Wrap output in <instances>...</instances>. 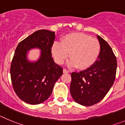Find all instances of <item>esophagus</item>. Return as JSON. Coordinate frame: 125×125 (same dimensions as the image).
I'll return each instance as SVG.
<instances>
[{
  "label": "esophagus",
  "mask_w": 125,
  "mask_h": 125,
  "mask_svg": "<svg viewBox=\"0 0 125 125\" xmlns=\"http://www.w3.org/2000/svg\"><path fill=\"white\" fill-rule=\"evenodd\" d=\"M63 73H69V71L68 70H67V69H63Z\"/></svg>",
  "instance_id": "esophagus-1"
}]
</instances>
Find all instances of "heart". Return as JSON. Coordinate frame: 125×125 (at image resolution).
I'll use <instances>...</instances> for the list:
<instances>
[{"label":"heart","instance_id":"obj_1","mask_svg":"<svg viewBox=\"0 0 125 125\" xmlns=\"http://www.w3.org/2000/svg\"><path fill=\"white\" fill-rule=\"evenodd\" d=\"M101 46L98 39L83 33H72L62 37L61 42L53 43L51 52L55 61L62 64L69 56L68 65L79 69H87L98 60Z\"/></svg>","mask_w":125,"mask_h":125}]
</instances>
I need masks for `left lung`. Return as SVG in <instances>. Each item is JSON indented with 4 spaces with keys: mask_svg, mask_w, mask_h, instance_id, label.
<instances>
[{
    "mask_svg": "<svg viewBox=\"0 0 125 125\" xmlns=\"http://www.w3.org/2000/svg\"><path fill=\"white\" fill-rule=\"evenodd\" d=\"M101 46L98 60L91 68L71 73L70 92L73 100L83 106L93 105L102 100L115 82L117 61L106 41L97 35Z\"/></svg>",
    "mask_w": 125,
    "mask_h": 125,
    "instance_id": "left-lung-1",
    "label": "left lung"
}]
</instances>
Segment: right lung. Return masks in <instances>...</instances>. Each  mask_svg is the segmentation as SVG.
I'll use <instances>...</instances> for the list:
<instances>
[{
  "instance_id": "right-lung-1",
  "label": "right lung",
  "mask_w": 125,
  "mask_h": 125,
  "mask_svg": "<svg viewBox=\"0 0 125 125\" xmlns=\"http://www.w3.org/2000/svg\"><path fill=\"white\" fill-rule=\"evenodd\" d=\"M55 32L42 29L20 42L10 66L12 84L19 98L27 103L38 104L48 99L55 83L62 74V68L55 63L51 48ZM33 48L40 49L37 62H31L27 52Z\"/></svg>"
}]
</instances>
